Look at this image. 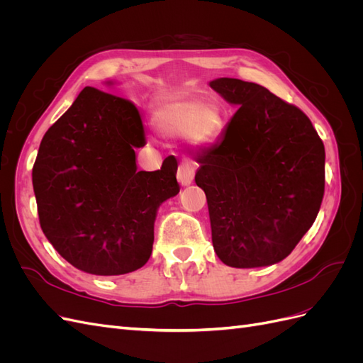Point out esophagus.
Instances as JSON below:
<instances>
[{
    "mask_svg": "<svg viewBox=\"0 0 363 363\" xmlns=\"http://www.w3.org/2000/svg\"><path fill=\"white\" fill-rule=\"evenodd\" d=\"M194 175H195L194 164L191 162H183L179 167V171H177V179H179L180 184L182 186L191 184L192 180H194Z\"/></svg>",
    "mask_w": 363,
    "mask_h": 363,
    "instance_id": "obj_1",
    "label": "esophagus"
}]
</instances>
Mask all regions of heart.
<instances>
[{"instance_id":"heart-1","label":"heart","mask_w":363,"mask_h":363,"mask_svg":"<svg viewBox=\"0 0 363 363\" xmlns=\"http://www.w3.org/2000/svg\"><path fill=\"white\" fill-rule=\"evenodd\" d=\"M156 124L164 136H186L195 145L213 142L223 128V118L213 106L201 100H182L162 106Z\"/></svg>"}]
</instances>
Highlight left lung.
Listing matches in <instances>:
<instances>
[{
  "label": "left lung",
  "instance_id": "obj_1",
  "mask_svg": "<svg viewBox=\"0 0 363 363\" xmlns=\"http://www.w3.org/2000/svg\"><path fill=\"white\" fill-rule=\"evenodd\" d=\"M211 87L239 106L223 138L195 159L213 248L228 267H268L291 255L320 212L324 144L303 111L263 86L216 79Z\"/></svg>",
  "mask_w": 363,
  "mask_h": 363
}]
</instances>
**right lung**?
Here are the masks:
<instances>
[{"mask_svg": "<svg viewBox=\"0 0 363 363\" xmlns=\"http://www.w3.org/2000/svg\"><path fill=\"white\" fill-rule=\"evenodd\" d=\"M145 144L138 107L91 86L42 138L31 172L40 228L77 269L121 276L148 262L157 207L180 186L175 157L138 171Z\"/></svg>", "mask_w": 363, "mask_h": 363, "instance_id": "obj_1", "label": "right lung"}]
</instances>
